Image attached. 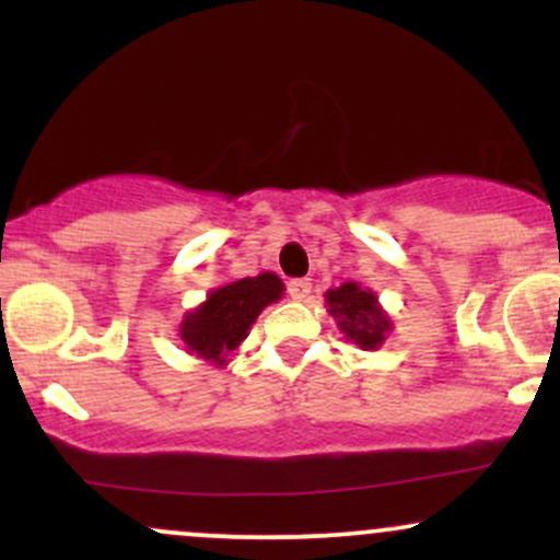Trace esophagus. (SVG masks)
Instances as JSON below:
<instances>
[{"label":"esophagus","instance_id":"34e87169","mask_svg":"<svg viewBox=\"0 0 560 560\" xmlns=\"http://www.w3.org/2000/svg\"><path fill=\"white\" fill-rule=\"evenodd\" d=\"M311 289H313L311 279H292L287 284V292H289V298H292V300H307Z\"/></svg>","mask_w":560,"mask_h":560}]
</instances>
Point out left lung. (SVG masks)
<instances>
[{
	"mask_svg": "<svg viewBox=\"0 0 560 560\" xmlns=\"http://www.w3.org/2000/svg\"><path fill=\"white\" fill-rule=\"evenodd\" d=\"M329 313L339 318V329L363 350H374L384 342V334L389 329V320L378 311L374 292H365L358 284H342L339 289L326 292Z\"/></svg>",
	"mask_w": 560,
	"mask_h": 560,
	"instance_id": "8db88e82",
	"label": "left lung"
}]
</instances>
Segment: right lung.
Wrapping results in <instances>:
<instances>
[{"label": "right lung", "mask_w": 560, "mask_h": 560, "mask_svg": "<svg viewBox=\"0 0 560 560\" xmlns=\"http://www.w3.org/2000/svg\"><path fill=\"white\" fill-rule=\"evenodd\" d=\"M281 289L284 284L273 273L218 287L205 305L184 318L182 339L197 355L223 363V355L247 337L262 307L281 298Z\"/></svg>", "instance_id": "1"}]
</instances>
